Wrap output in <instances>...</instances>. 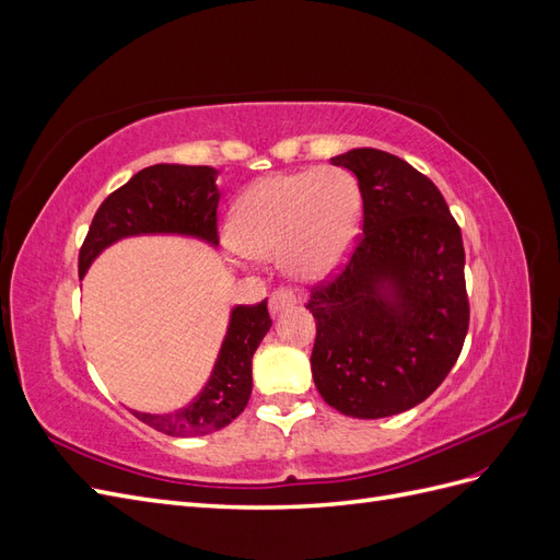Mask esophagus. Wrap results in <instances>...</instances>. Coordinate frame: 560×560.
I'll return each mask as SVG.
<instances>
[{
  "label": "esophagus",
  "mask_w": 560,
  "mask_h": 560,
  "mask_svg": "<svg viewBox=\"0 0 560 560\" xmlns=\"http://www.w3.org/2000/svg\"><path fill=\"white\" fill-rule=\"evenodd\" d=\"M296 303H299L296 292H294V290H287V287H280V290H276L273 294H270L268 308H270V313L278 315V313H282L284 308L296 306Z\"/></svg>",
  "instance_id": "obj_1"
}]
</instances>
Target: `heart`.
I'll list each match as a JSON object with an SVG mask.
<instances>
[{
    "label": "heart",
    "instance_id": "heart-1",
    "mask_svg": "<svg viewBox=\"0 0 560 560\" xmlns=\"http://www.w3.org/2000/svg\"><path fill=\"white\" fill-rule=\"evenodd\" d=\"M360 219L354 177L343 167H313L254 182L231 212L229 241L243 257H282L292 278L317 282L346 261Z\"/></svg>",
    "mask_w": 560,
    "mask_h": 560
}]
</instances>
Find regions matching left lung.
Returning a JSON list of instances; mask_svg holds the SVG:
<instances>
[{
	"mask_svg": "<svg viewBox=\"0 0 560 560\" xmlns=\"http://www.w3.org/2000/svg\"><path fill=\"white\" fill-rule=\"evenodd\" d=\"M358 177L362 235L306 308L317 393L352 418L413 409L460 358L469 327L460 226L434 182L381 149L331 159Z\"/></svg>",
	"mask_w": 560,
	"mask_h": 560,
	"instance_id": "1",
	"label": "left lung"
}]
</instances>
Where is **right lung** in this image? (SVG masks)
<instances>
[{
  "instance_id": "right-lung-1",
  "label": "right lung",
  "mask_w": 560,
  "mask_h": 560,
  "mask_svg": "<svg viewBox=\"0 0 560 560\" xmlns=\"http://www.w3.org/2000/svg\"><path fill=\"white\" fill-rule=\"evenodd\" d=\"M217 171L210 165H149L132 175L97 208L86 241L79 249V276L93 259L121 238L144 233H179L219 243ZM270 329L266 301L235 306L212 376L198 397L175 413H140L135 418L171 436H202L238 418L252 395V354Z\"/></svg>"
}]
</instances>
